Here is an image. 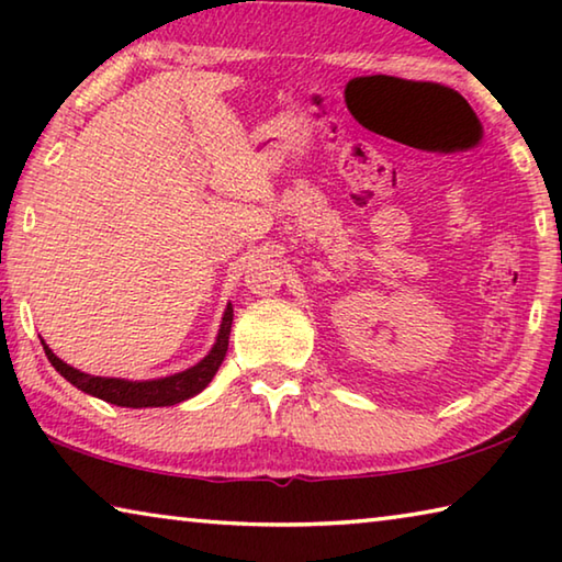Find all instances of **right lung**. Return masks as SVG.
Wrapping results in <instances>:
<instances>
[{
	"label": "right lung",
	"instance_id": "right-lung-1",
	"mask_svg": "<svg viewBox=\"0 0 562 562\" xmlns=\"http://www.w3.org/2000/svg\"><path fill=\"white\" fill-rule=\"evenodd\" d=\"M231 327H233V307L227 304L225 317L221 331H217V341L203 361H198L195 367L186 369V372L166 376V379H154V382H126V379H106V376H91L83 374L79 369L69 364L54 355V351L44 345L46 357H49L52 367L59 372L66 382H71L76 389L87 392L91 396H99L103 402L116 404V406H128V408H144V406H173L178 402H186V398L195 396L198 392L211 384L215 376L217 367L223 364L225 351H227V339H231Z\"/></svg>",
	"mask_w": 562,
	"mask_h": 562
}]
</instances>
